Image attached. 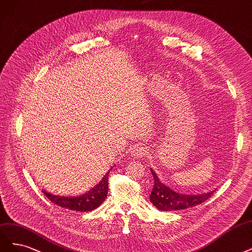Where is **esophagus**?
Instances as JSON below:
<instances>
[{
    "mask_svg": "<svg viewBox=\"0 0 252 252\" xmlns=\"http://www.w3.org/2000/svg\"><path fill=\"white\" fill-rule=\"evenodd\" d=\"M145 153H146V150L143 146H136L131 151V155L134 158H141L142 156L145 155Z\"/></svg>",
    "mask_w": 252,
    "mask_h": 252,
    "instance_id": "obj_1",
    "label": "esophagus"
}]
</instances>
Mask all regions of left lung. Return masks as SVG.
<instances>
[{
	"label": "left lung",
	"instance_id": "1",
	"mask_svg": "<svg viewBox=\"0 0 252 252\" xmlns=\"http://www.w3.org/2000/svg\"><path fill=\"white\" fill-rule=\"evenodd\" d=\"M151 173L154 179V186L150 194V201L155 207H158L160 211L171 212L186 210L189 209V207L204 202L214 193V190L209 193L197 195L177 193L174 189H172L168 186L162 184L158 177V174L152 169Z\"/></svg>",
	"mask_w": 252,
	"mask_h": 252
}]
</instances>
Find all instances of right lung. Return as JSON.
Segmentation results:
<instances>
[{
    "mask_svg": "<svg viewBox=\"0 0 252 252\" xmlns=\"http://www.w3.org/2000/svg\"><path fill=\"white\" fill-rule=\"evenodd\" d=\"M108 174L107 172L102 180H100L97 186L92 188L89 192H86L80 196L67 197V196H59L43 190L42 192L47 196L48 199L52 202H54L58 206L64 207V209L76 211V212H90L96 210L100 206L103 201L105 200L108 192Z\"/></svg>",
    "mask_w": 252,
    "mask_h": 252,
    "instance_id": "obj_1",
    "label": "right lung"
}]
</instances>
